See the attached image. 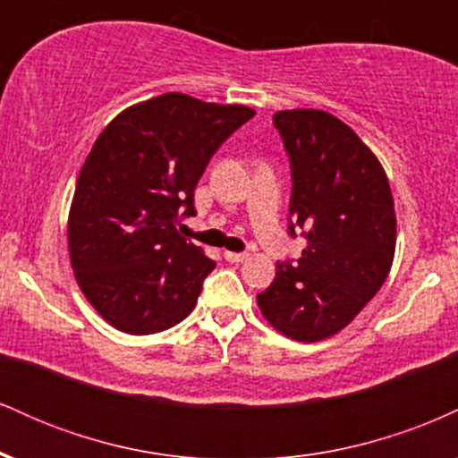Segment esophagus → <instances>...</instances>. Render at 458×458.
<instances>
[{"instance_id":"obj_1","label":"esophagus","mask_w":458,"mask_h":458,"mask_svg":"<svg viewBox=\"0 0 458 458\" xmlns=\"http://www.w3.org/2000/svg\"><path fill=\"white\" fill-rule=\"evenodd\" d=\"M224 259L228 262H243L247 259V251H224Z\"/></svg>"}]
</instances>
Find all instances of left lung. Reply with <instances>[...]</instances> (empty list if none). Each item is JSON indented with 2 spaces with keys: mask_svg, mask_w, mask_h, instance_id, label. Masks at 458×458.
<instances>
[{
  "mask_svg": "<svg viewBox=\"0 0 458 458\" xmlns=\"http://www.w3.org/2000/svg\"><path fill=\"white\" fill-rule=\"evenodd\" d=\"M291 163L288 234L306 250L276 265L259 297L265 318L288 338L338 334L379 293L394 260L396 215L381 163L343 120L318 109L273 115Z\"/></svg>",
  "mask_w": 458,
  "mask_h": 458,
  "instance_id": "1",
  "label": "left lung"
}]
</instances>
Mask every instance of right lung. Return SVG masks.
Returning a JSON list of instances; mask_svg holds the SVG:
<instances>
[{
  "label": "right lung",
  "instance_id": "right-lung-1",
  "mask_svg": "<svg viewBox=\"0 0 458 458\" xmlns=\"http://www.w3.org/2000/svg\"><path fill=\"white\" fill-rule=\"evenodd\" d=\"M256 112L167 92L118 114L79 172L68 250L79 288L115 329L174 327L196 308L215 260L176 224L211 157Z\"/></svg>",
  "mask_w": 458,
  "mask_h": 458
}]
</instances>
